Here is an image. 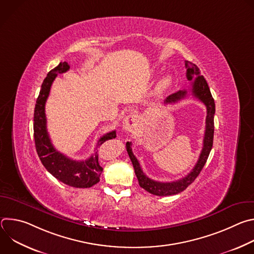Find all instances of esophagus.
<instances>
[{
  "label": "esophagus",
  "instance_id": "34e87169",
  "mask_svg": "<svg viewBox=\"0 0 254 254\" xmlns=\"http://www.w3.org/2000/svg\"><path fill=\"white\" fill-rule=\"evenodd\" d=\"M137 123H138V118L136 115L130 114L128 116H127L124 121H123V128L126 131H133L136 127H137Z\"/></svg>",
  "mask_w": 254,
  "mask_h": 254
}]
</instances>
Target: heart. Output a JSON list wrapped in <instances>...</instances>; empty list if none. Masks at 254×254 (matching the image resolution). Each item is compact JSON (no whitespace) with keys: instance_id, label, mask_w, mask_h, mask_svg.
Segmentation results:
<instances>
[{"instance_id":"obj_1","label":"heart","mask_w":254,"mask_h":254,"mask_svg":"<svg viewBox=\"0 0 254 254\" xmlns=\"http://www.w3.org/2000/svg\"><path fill=\"white\" fill-rule=\"evenodd\" d=\"M169 82H170L169 77H165V78L163 79V81H162V85H163V86H166V85L169 84Z\"/></svg>"}]
</instances>
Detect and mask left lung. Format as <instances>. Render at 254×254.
<instances>
[{"instance_id":"1","label":"left lung","mask_w":254,"mask_h":254,"mask_svg":"<svg viewBox=\"0 0 254 254\" xmlns=\"http://www.w3.org/2000/svg\"><path fill=\"white\" fill-rule=\"evenodd\" d=\"M187 68V79L191 81L194 79V82H191V92L192 95L198 98L201 102H203L207 108V117H206V128H205V134L203 139V148L200 154V157L193 168V170L184 178L180 179L175 182H158V181H154L146 176L139 166V163L135 156L132 154L131 150V142H127V151L129 156V159L132 163L135 176L138 181V185L148 191L149 193L156 195V196H170V195H176L178 193L183 192L189 185H191L195 179L199 176L200 172L202 171L204 165L207 162V159L209 157V154L211 152L212 146H213V136H214V115H215V102L212 97V94L210 92L209 86L207 84V81L205 80L204 76L201 75L200 69L197 67V65L192 64L188 61L185 63ZM188 91L187 90H180L176 93L171 94L167 97L164 103H175L181 99H183L187 96Z\"/></svg>"}]
</instances>
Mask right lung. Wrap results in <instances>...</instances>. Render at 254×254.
<instances>
[{
	"label": "right lung",
	"instance_id": "right-lung-1",
	"mask_svg": "<svg viewBox=\"0 0 254 254\" xmlns=\"http://www.w3.org/2000/svg\"><path fill=\"white\" fill-rule=\"evenodd\" d=\"M67 62H60L58 66L48 72L44 79L34 111V138L37 154L46 170L60 182L73 188H90L99 182L102 168L98 163V151L85 161H74L58 152L51 142L47 131L45 103L49 96L52 82L57 74L69 70ZM117 136L116 130L102 135L96 144L97 148L104 141Z\"/></svg>",
	"mask_w": 254,
	"mask_h": 254
}]
</instances>
